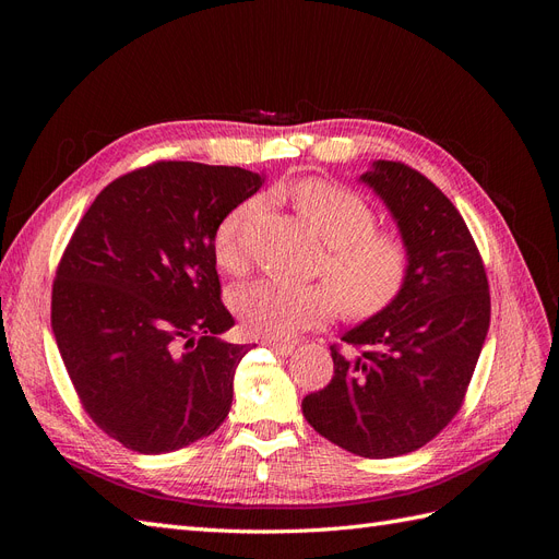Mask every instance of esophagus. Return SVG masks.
<instances>
[{"mask_svg":"<svg viewBox=\"0 0 559 559\" xmlns=\"http://www.w3.org/2000/svg\"><path fill=\"white\" fill-rule=\"evenodd\" d=\"M263 345L273 349L275 354H282V357H286V354L294 352V343H286V341H265Z\"/></svg>","mask_w":559,"mask_h":559,"instance_id":"esophagus-1","label":"esophagus"}]
</instances>
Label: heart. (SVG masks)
I'll return each mask as SVG.
<instances>
[{
  "mask_svg": "<svg viewBox=\"0 0 559 559\" xmlns=\"http://www.w3.org/2000/svg\"><path fill=\"white\" fill-rule=\"evenodd\" d=\"M292 200L324 242L317 275L326 284L261 280L240 286L233 294V310L245 331L261 337H289L326 324L337 312V302L352 319H368L392 308L413 273L408 242L378 228L376 210L345 186L308 179L292 191ZM257 210V198L242 200L214 228V261L226 273H242L247 265L242 233Z\"/></svg>",
  "mask_w": 559,
  "mask_h": 559,
  "instance_id": "heart-1",
  "label": "heart"
}]
</instances>
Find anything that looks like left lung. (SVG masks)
<instances>
[{"label": "left lung", "instance_id": "1", "mask_svg": "<svg viewBox=\"0 0 559 559\" xmlns=\"http://www.w3.org/2000/svg\"><path fill=\"white\" fill-rule=\"evenodd\" d=\"M361 179L394 214L413 273L392 308L331 345L333 378L302 399V415L347 452L386 460L427 445L460 413L489 329V284L462 214L433 181L394 160Z\"/></svg>", "mask_w": 559, "mask_h": 559}]
</instances>
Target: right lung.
<instances>
[{
	"label": "right lung",
	"mask_w": 559,
	"mask_h": 559,
	"mask_svg": "<svg viewBox=\"0 0 559 559\" xmlns=\"http://www.w3.org/2000/svg\"><path fill=\"white\" fill-rule=\"evenodd\" d=\"M261 177L242 167L158 160L114 179L64 247L50 326L83 411L142 454L222 427L249 345L218 341L222 300L212 238Z\"/></svg>",
	"instance_id": "1"
}]
</instances>
